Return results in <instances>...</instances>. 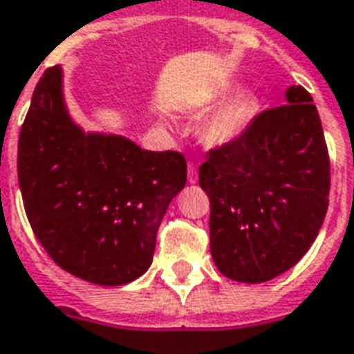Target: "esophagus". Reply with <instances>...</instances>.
Masks as SVG:
<instances>
[{
	"label": "esophagus",
	"instance_id": "esophagus-1",
	"mask_svg": "<svg viewBox=\"0 0 354 354\" xmlns=\"http://www.w3.org/2000/svg\"><path fill=\"white\" fill-rule=\"evenodd\" d=\"M188 183H192V185H196L197 183L196 164H188Z\"/></svg>",
	"mask_w": 354,
	"mask_h": 354
}]
</instances>
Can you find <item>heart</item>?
I'll list each match as a JSON object with an SVG mask.
<instances>
[{
	"label": "heart",
	"instance_id": "b5f03b06",
	"mask_svg": "<svg viewBox=\"0 0 354 354\" xmlns=\"http://www.w3.org/2000/svg\"><path fill=\"white\" fill-rule=\"evenodd\" d=\"M260 114V101L253 92H238L210 112L201 123V142L210 149H223L242 140Z\"/></svg>",
	"mask_w": 354,
	"mask_h": 354
}]
</instances>
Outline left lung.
Returning a JSON list of instances; mask_svg holds the SVG:
<instances>
[{"label":"left lung","instance_id":"left-lung-1","mask_svg":"<svg viewBox=\"0 0 354 354\" xmlns=\"http://www.w3.org/2000/svg\"><path fill=\"white\" fill-rule=\"evenodd\" d=\"M199 185L210 199V253L238 282L275 279L303 259L328 207L330 164L316 105L303 86L260 112L242 140L207 153Z\"/></svg>","mask_w":354,"mask_h":354}]
</instances>
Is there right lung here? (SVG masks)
<instances>
[{"mask_svg":"<svg viewBox=\"0 0 354 354\" xmlns=\"http://www.w3.org/2000/svg\"><path fill=\"white\" fill-rule=\"evenodd\" d=\"M18 183L32 232L55 264L122 286L151 266L166 208L186 185L177 151L84 133L68 114L62 68L44 72L18 140Z\"/></svg>","mask_w":354,"mask_h":354,"instance_id":"obj_1","label":"right lung"}]
</instances>
